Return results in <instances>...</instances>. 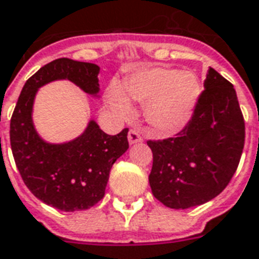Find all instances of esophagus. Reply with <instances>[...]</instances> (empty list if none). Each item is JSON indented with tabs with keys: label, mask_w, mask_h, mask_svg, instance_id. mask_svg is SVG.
<instances>
[{
	"label": "esophagus",
	"mask_w": 259,
	"mask_h": 259,
	"mask_svg": "<svg viewBox=\"0 0 259 259\" xmlns=\"http://www.w3.org/2000/svg\"><path fill=\"white\" fill-rule=\"evenodd\" d=\"M127 139H129L130 144H137V143H141V141H143V137H141L139 132H136V130H130L129 135H127Z\"/></svg>",
	"instance_id": "esophagus-1"
}]
</instances>
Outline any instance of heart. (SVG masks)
Listing matches in <instances>:
<instances>
[{
    "label": "heart",
    "instance_id": "obj_1",
    "mask_svg": "<svg viewBox=\"0 0 259 259\" xmlns=\"http://www.w3.org/2000/svg\"><path fill=\"white\" fill-rule=\"evenodd\" d=\"M123 91L111 86L107 93L108 105L120 118L133 114L130 99L145 105L147 119L158 133L176 135L192 118L200 99L202 88L191 71L152 67L133 72L124 81Z\"/></svg>",
    "mask_w": 259,
    "mask_h": 259
}]
</instances>
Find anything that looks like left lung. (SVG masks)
I'll list each match as a JSON object with an SVG mask.
<instances>
[{
  "label": "left lung",
  "mask_w": 259,
  "mask_h": 259,
  "mask_svg": "<svg viewBox=\"0 0 259 259\" xmlns=\"http://www.w3.org/2000/svg\"><path fill=\"white\" fill-rule=\"evenodd\" d=\"M154 155L149 185L170 208H189L225 189L242 156L244 119L233 85L208 68L204 92L177 137L148 141Z\"/></svg>",
  "instance_id": "8db88e82"
}]
</instances>
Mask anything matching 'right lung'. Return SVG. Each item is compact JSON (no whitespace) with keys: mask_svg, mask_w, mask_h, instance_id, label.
<instances>
[{"mask_svg":"<svg viewBox=\"0 0 259 259\" xmlns=\"http://www.w3.org/2000/svg\"><path fill=\"white\" fill-rule=\"evenodd\" d=\"M100 67L93 63L57 59L28 78L11 119V148L23 181L32 195L61 211L88 210L104 198L110 170L129 148L127 129L110 136L91 119L74 140L53 144L38 135L32 107L39 88L71 81L99 99Z\"/></svg>","mask_w":259,"mask_h":259,"instance_id":"1","label":"right lung"}]
</instances>
